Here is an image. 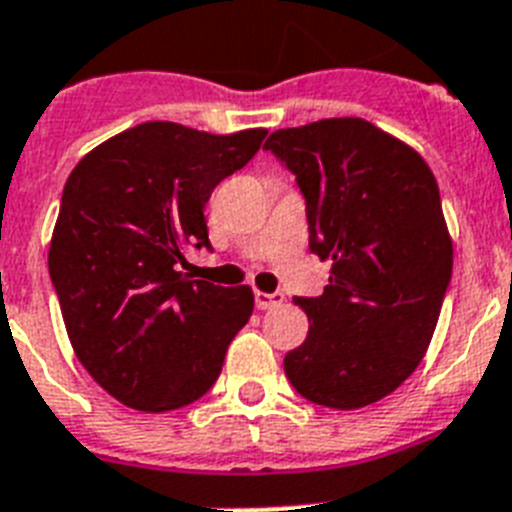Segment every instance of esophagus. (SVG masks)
<instances>
[{
    "instance_id": "1",
    "label": "esophagus",
    "mask_w": 512,
    "mask_h": 512,
    "mask_svg": "<svg viewBox=\"0 0 512 512\" xmlns=\"http://www.w3.org/2000/svg\"><path fill=\"white\" fill-rule=\"evenodd\" d=\"M257 310H273V307L284 305V294L281 292H255Z\"/></svg>"
}]
</instances>
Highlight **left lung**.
I'll list each match as a JSON object with an SVG mask.
<instances>
[{
    "mask_svg": "<svg viewBox=\"0 0 512 512\" xmlns=\"http://www.w3.org/2000/svg\"><path fill=\"white\" fill-rule=\"evenodd\" d=\"M263 149L305 197L310 252L331 260L321 297L294 299L313 323L284 357L286 378L315 405H373L418 368L450 289L434 173L363 118L281 128Z\"/></svg>",
    "mask_w": 512,
    "mask_h": 512,
    "instance_id": "8db88e82",
    "label": "left lung"
}]
</instances>
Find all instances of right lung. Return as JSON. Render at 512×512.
Returning <instances> with one entry per match:
<instances>
[{
  "instance_id": "right-lung-1",
  "label": "right lung",
  "mask_w": 512,
  "mask_h": 512,
  "mask_svg": "<svg viewBox=\"0 0 512 512\" xmlns=\"http://www.w3.org/2000/svg\"><path fill=\"white\" fill-rule=\"evenodd\" d=\"M265 134L155 120L107 139L70 173L49 278L78 360L123 405L178 410L218 381L255 297L249 286L191 281L178 265L186 249H210L207 199Z\"/></svg>"
}]
</instances>
